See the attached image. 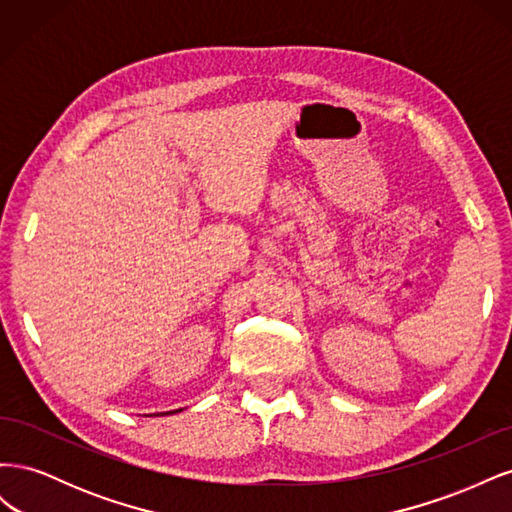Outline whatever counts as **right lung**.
<instances>
[{"mask_svg": "<svg viewBox=\"0 0 512 512\" xmlns=\"http://www.w3.org/2000/svg\"><path fill=\"white\" fill-rule=\"evenodd\" d=\"M173 412H179V410H173ZM173 412H168V414H173Z\"/></svg>", "mask_w": 512, "mask_h": 512, "instance_id": "1", "label": "right lung"}]
</instances>
